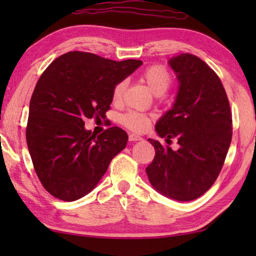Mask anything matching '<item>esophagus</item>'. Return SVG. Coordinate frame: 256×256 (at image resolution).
Wrapping results in <instances>:
<instances>
[{"mask_svg": "<svg viewBox=\"0 0 256 256\" xmlns=\"http://www.w3.org/2000/svg\"><path fill=\"white\" fill-rule=\"evenodd\" d=\"M142 138L141 136L136 135V134H129V141L130 142H135V141H141Z\"/></svg>", "mask_w": 256, "mask_h": 256, "instance_id": "1", "label": "esophagus"}]
</instances>
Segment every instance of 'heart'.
<instances>
[{
    "label": "heart",
    "instance_id": "b5f03b06",
    "mask_svg": "<svg viewBox=\"0 0 256 256\" xmlns=\"http://www.w3.org/2000/svg\"><path fill=\"white\" fill-rule=\"evenodd\" d=\"M140 79L149 87V90L160 96L168 92L172 85V76L169 70L164 68L163 65H150L140 74ZM126 90V82L121 80L114 86L112 90V101L113 104H120L124 98V93ZM121 124L128 128L129 130L136 132H143L150 127L152 124V118L149 115L141 112L130 110L122 115L120 118Z\"/></svg>",
    "mask_w": 256,
    "mask_h": 256
}]
</instances>
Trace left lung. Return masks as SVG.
<instances>
[{
    "mask_svg": "<svg viewBox=\"0 0 256 256\" xmlns=\"http://www.w3.org/2000/svg\"><path fill=\"white\" fill-rule=\"evenodd\" d=\"M180 82L176 102L156 124V132L177 150L155 140V157L146 166L150 183L174 200L200 197L214 183L232 141V113L216 73L197 56L182 54L169 62Z\"/></svg>",
    "mask_w": 256,
    "mask_h": 256,
    "instance_id": "1",
    "label": "left lung"
}]
</instances>
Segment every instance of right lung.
Segmentation results:
<instances>
[{
    "label": "right lung",
    "mask_w": 256,
    "mask_h": 256,
    "mask_svg": "<svg viewBox=\"0 0 256 256\" xmlns=\"http://www.w3.org/2000/svg\"><path fill=\"white\" fill-rule=\"evenodd\" d=\"M141 64L71 51L42 73L30 100L26 134L34 171L54 197L65 202L84 197L126 148L124 129L110 127L96 136L86 130L84 120L106 118L114 86Z\"/></svg>",
    "instance_id": "add662e5"
}]
</instances>
